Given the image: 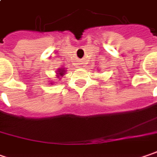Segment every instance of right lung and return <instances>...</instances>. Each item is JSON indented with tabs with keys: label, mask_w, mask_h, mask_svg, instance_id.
I'll return each instance as SVG.
<instances>
[{
	"label": "right lung",
	"mask_w": 157,
	"mask_h": 157,
	"mask_svg": "<svg viewBox=\"0 0 157 157\" xmlns=\"http://www.w3.org/2000/svg\"><path fill=\"white\" fill-rule=\"evenodd\" d=\"M59 73V76H63V75L64 74V70H63V69H61V70H60V71H58Z\"/></svg>",
	"instance_id": "1"
}]
</instances>
